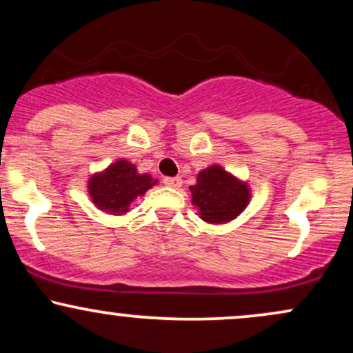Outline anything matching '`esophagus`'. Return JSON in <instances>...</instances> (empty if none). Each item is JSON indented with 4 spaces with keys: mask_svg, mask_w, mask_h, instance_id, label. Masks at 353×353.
Instances as JSON below:
<instances>
[{
    "mask_svg": "<svg viewBox=\"0 0 353 353\" xmlns=\"http://www.w3.org/2000/svg\"><path fill=\"white\" fill-rule=\"evenodd\" d=\"M163 182L168 185V188H181L182 185L181 177H164Z\"/></svg>",
    "mask_w": 353,
    "mask_h": 353,
    "instance_id": "obj_1",
    "label": "esophagus"
}]
</instances>
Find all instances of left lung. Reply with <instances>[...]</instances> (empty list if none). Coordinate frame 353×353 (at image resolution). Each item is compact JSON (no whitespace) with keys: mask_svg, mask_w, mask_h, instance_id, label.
Returning a JSON list of instances; mask_svg holds the SVG:
<instances>
[{"mask_svg":"<svg viewBox=\"0 0 353 353\" xmlns=\"http://www.w3.org/2000/svg\"><path fill=\"white\" fill-rule=\"evenodd\" d=\"M190 192L201 219L210 224H224L236 219L250 199L249 185L221 165H210L201 171L197 184L190 185Z\"/></svg>","mask_w":353,"mask_h":353,"instance_id":"1","label":"left lung"}]
</instances>
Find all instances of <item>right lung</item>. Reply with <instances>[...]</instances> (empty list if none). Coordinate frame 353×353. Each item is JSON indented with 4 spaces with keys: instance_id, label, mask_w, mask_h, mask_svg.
<instances>
[{
    "instance_id": "add662e5",
    "label": "right lung",
    "mask_w": 353,
    "mask_h": 353,
    "mask_svg": "<svg viewBox=\"0 0 353 353\" xmlns=\"http://www.w3.org/2000/svg\"><path fill=\"white\" fill-rule=\"evenodd\" d=\"M157 181L149 174H139L129 161H117L106 171L89 177L88 190L96 208L121 216L128 212L131 202L145 194Z\"/></svg>"
}]
</instances>
